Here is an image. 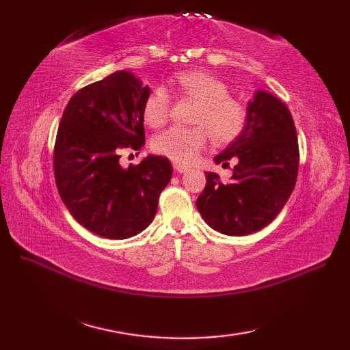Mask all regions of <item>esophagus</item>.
Here are the masks:
<instances>
[{
    "instance_id": "obj_1",
    "label": "esophagus",
    "mask_w": 350,
    "mask_h": 350,
    "mask_svg": "<svg viewBox=\"0 0 350 350\" xmlns=\"http://www.w3.org/2000/svg\"><path fill=\"white\" fill-rule=\"evenodd\" d=\"M173 167H174L177 173H187V171H188V167L183 165V163H179V162H174Z\"/></svg>"
}]
</instances>
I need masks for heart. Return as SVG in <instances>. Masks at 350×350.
<instances>
[{
	"label": "heart",
	"instance_id": "b5f03b06",
	"mask_svg": "<svg viewBox=\"0 0 350 350\" xmlns=\"http://www.w3.org/2000/svg\"><path fill=\"white\" fill-rule=\"evenodd\" d=\"M170 84L183 98L198 105L192 116L194 128H170L153 139V148L176 162L189 163L209 143L226 146L242 135L248 122L243 103L228 96V87L219 78L203 70L176 73ZM144 120L152 128H161L168 122L170 98L165 88L156 87L147 96L143 107Z\"/></svg>",
	"mask_w": 350,
	"mask_h": 350
}]
</instances>
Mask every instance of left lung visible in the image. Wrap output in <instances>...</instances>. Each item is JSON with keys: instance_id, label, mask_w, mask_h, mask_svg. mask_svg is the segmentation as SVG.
Masks as SVG:
<instances>
[{"instance_id": "obj_1", "label": "left lung", "mask_w": 350, "mask_h": 350, "mask_svg": "<svg viewBox=\"0 0 350 350\" xmlns=\"http://www.w3.org/2000/svg\"><path fill=\"white\" fill-rule=\"evenodd\" d=\"M247 113L242 135L215 158L224 167L236 159L232 179L206 173L196 203L207 224L228 236H247L272 222L295 189L299 167L298 137L286 103L258 90Z\"/></svg>"}]
</instances>
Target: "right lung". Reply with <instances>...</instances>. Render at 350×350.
<instances>
[{"label":"right lung","instance_id":"1","mask_svg":"<svg viewBox=\"0 0 350 350\" xmlns=\"http://www.w3.org/2000/svg\"><path fill=\"white\" fill-rule=\"evenodd\" d=\"M150 88L128 70L111 73L72 96L54 147L55 183L81 226L107 239H128L153 221L173 168L148 154L123 168V148L144 146L143 107Z\"/></svg>","mask_w":350,"mask_h":350}]
</instances>
